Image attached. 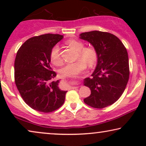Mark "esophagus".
Returning <instances> with one entry per match:
<instances>
[{
	"label": "esophagus",
	"instance_id": "34e87169",
	"mask_svg": "<svg viewBox=\"0 0 146 146\" xmlns=\"http://www.w3.org/2000/svg\"><path fill=\"white\" fill-rule=\"evenodd\" d=\"M72 88H77V86H73Z\"/></svg>",
	"mask_w": 146,
	"mask_h": 146
}]
</instances>
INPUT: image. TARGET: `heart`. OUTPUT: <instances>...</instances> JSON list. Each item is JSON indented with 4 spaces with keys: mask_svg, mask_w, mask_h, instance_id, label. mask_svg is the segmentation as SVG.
I'll list each match as a JSON object with an SVG mask.
<instances>
[{
    "mask_svg": "<svg viewBox=\"0 0 146 146\" xmlns=\"http://www.w3.org/2000/svg\"><path fill=\"white\" fill-rule=\"evenodd\" d=\"M67 44L78 52V58L82 60H78L75 62L67 64L60 70V74L62 77L76 76L86 68V63L88 65H92L96 60V52L93 48H84V45L82 42L76 40L70 39L67 41ZM50 60L54 64L60 66L63 61L60 54L59 45H55L50 51ZM84 61H85L83 62Z\"/></svg>",
    "mask_w": 146,
    "mask_h": 146,
    "instance_id": "1",
    "label": "heart"
}]
</instances>
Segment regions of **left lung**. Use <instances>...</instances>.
I'll return each mask as SVG.
<instances>
[{"mask_svg":"<svg viewBox=\"0 0 146 146\" xmlns=\"http://www.w3.org/2000/svg\"><path fill=\"white\" fill-rule=\"evenodd\" d=\"M79 36L92 45L97 55V64L92 77L84 80V85L91 90L84 102L95 108L113 104L124 92L129 80L126 49L118 38L108 33L94 31Z\"/></svg>","mask_w":146,"mask_h":146,"instance_id":"1","label":"left lung"}]
</instances>
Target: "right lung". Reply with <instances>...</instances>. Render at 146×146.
<instances>
[{"mask_svg": "<svg viewBox=\"0 0 146 146\" xmlns=\"http://www.w3.org/2000/svg\"><path fill=\"white\" fill-rule=\"evenodd\" d=\"M63 35L46 34L27 40L17 52L15 62V84L22 98L31 108L51 112L65 100L67 91L60 89V80L50 66V51Z\"/></svg>", "mask_w": 146, "mask_h": 146, "instance_id": "right-lung-1", "label": "right lung"}]
</instances>
